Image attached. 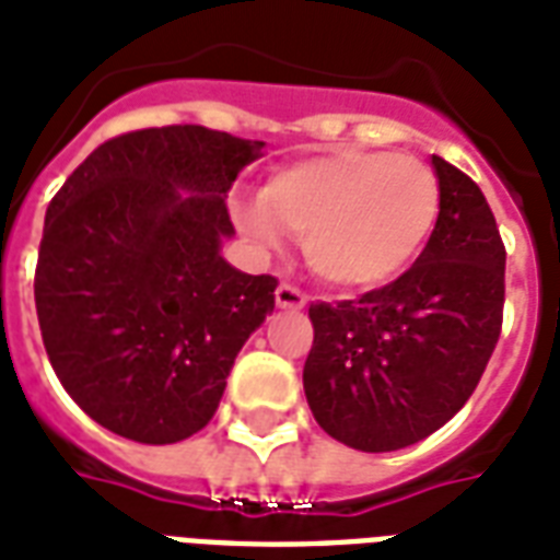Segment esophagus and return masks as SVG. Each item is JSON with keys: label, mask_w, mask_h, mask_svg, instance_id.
I'll list each match as a JSON object with an SVG mask.
<instances>
[{"label": "esophagus", "mask_w": 560, "mask_h": 560, "mask_svg": "<svg viewBox=\"0 0 560 560\" xmlns=\"http://www.w3.org/2000/svg\"><path fill=\"white\" fill-rule=\"evenodd\" d=\"M305 302H308L305 293H302L299 288H293V284H284V281H281L279 288H276V305H279V308L299 311V308H305Z\"/></svg>", "instance_id": "obj_1"}]
</instances>
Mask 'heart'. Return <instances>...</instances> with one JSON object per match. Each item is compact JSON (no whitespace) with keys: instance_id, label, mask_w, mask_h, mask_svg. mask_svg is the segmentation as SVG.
<instances>
[{"instance_id":"heart-1","label":"heart","mask_w":560,"mask_h":560,"mask_svg":"<svg viewBox=\"0 0 560 560\" xmlns=\"http://www.w3.org/2000/svg\"><path fill=\"white\" fill-rule=\"evenodd\" d=\"M441 211L438 178L417 158L337 149L284 166L261 202L234 208L243 232L279 241V225L305 243L317 276L337 288H382L402 276Z\"/></svg>"}]
</instances>
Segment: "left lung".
Masks as SVG:
<instances>
[{
	"mask_svg": "<svg viewBox=\"0 0 560 560\" xmlns=\"http://www.w3.org/2000/svg\"><path fill=\"white\" fill-rule=\"evenodd\" d=\"M441 211L399 279L317 302L302 384L319 429L361 452H396L464 408L502 328L505 246L479 185L432 155Z\"/></svg>",
	"mask_w": 560,
	"mask_h": 560,
	"instance_id": "1",
	"label": "left lung"
}]
</instances>
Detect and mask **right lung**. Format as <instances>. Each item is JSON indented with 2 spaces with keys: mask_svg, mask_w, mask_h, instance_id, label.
<instances>
[{
  "mask_svg": "<svg viewBox=\"0 0 560 560\" xmlns=\"http://www.w3.org/2000/svg\"><path fill=\"white\" fill-rule=\"evenodd\" d=\"M261 140L205 126L128 131L46 208L34 305L46 355L91 420L178 443L211 422L234 358L276 308L272 276L223 258L225 196Z\"/></svg>",
  "mask_w": 560,
  "mask_h": 560,
  "instance_id": "obj_1",
  "label": "right lung"
}]
</instances>
